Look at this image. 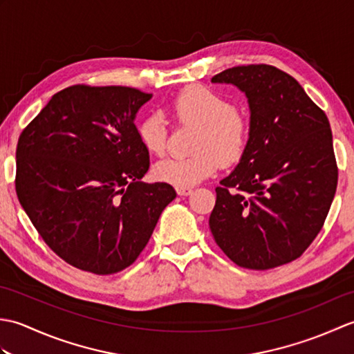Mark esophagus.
Segmentation results:
<instances>
[{
	"label": "esophagus",
	"instance_id": "obj_1",
	"mask_svg": "<svg viewBox=\"0 0 354 354\" xmlns=\"http://www.w3.org/2000/svg\"><path fill=\"white\" fill-rule=\"evenodd\" d=\"M176 192L179 196H189V194L193 192L190 187H176Z\"/></svg>",
	"mask_w": 354,
	"mask_h": 354
}]
</instances>
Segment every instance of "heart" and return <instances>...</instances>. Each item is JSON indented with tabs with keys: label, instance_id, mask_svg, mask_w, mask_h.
Here are the masks:
<instances>
[{
	"label": "heart",
	"instance_id": "1",
	"mask_svg": "<svg viewBox=\"0 0 354 354\" xmlns=\"http://www.w3.org/2000/svg\"><path fill=\"white\" fill-rule=\"evenodd\" d=\"M176 122L198 127L190 156H170L158 161L153 175L161 183L192 187L212 176L219 167L243 155L250 123L227 97L208 88H187L171 103ZM138 138L149 153L162 155L167 146V127L161 114L153 112L138 124Z\"/></svg>",
	"mask_w": 354,
	"mask_h": 354
}]
</instances>
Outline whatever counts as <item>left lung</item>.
<instances>
[{
  "instance_id": "1",
  "label": "left lung",
  "mask_w": 354,
  "mask_h": 354,
  "mask_svg": "<svg viewBox=\"0 0 354 354\" xmlns=\"http://www.w3.org/2000/svg\"><path fill=\"white\" fill-rule=\"evenodd\" d=\"M250 104V138L236 169L216 189L209 230L221 250L248 269L298 259L318 236L332 205L337 167L324 111L272 65L225 70Z\"/></svg>"
}]
</instances>
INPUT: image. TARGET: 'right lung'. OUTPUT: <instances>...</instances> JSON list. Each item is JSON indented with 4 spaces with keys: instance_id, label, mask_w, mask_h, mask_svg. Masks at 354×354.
<instances>
[{
    "instance_id": "1",
    "label": "right lung",
    "mask_w": 354,
    "mask_h": 354,
    "mask_svg": "<svg viewBox=\"0 0 354 354\" xmlns=\"http://www.w3.org/2000/svg\"><path fill=\"white\" fill-rule=\"evenodd\" d=\"M150 99L127 86L74 85L19 135V204L74 268L109 275L131 266L176 198L170 184L141 183L150 162L135 117Z\"/></svg>"
}]
</instances>
